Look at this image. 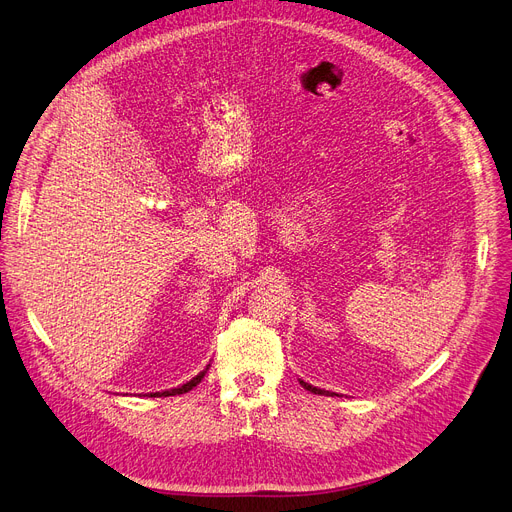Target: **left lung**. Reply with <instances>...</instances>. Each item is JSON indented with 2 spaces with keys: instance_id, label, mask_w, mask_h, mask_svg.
<instances>
[{
  "instance_id": "1",
  "label": "left lung",
  "mask_w": 512,
  "mask_h": 512,
  "mask_svg": "<svg viewBox=\"0 0 512 512\" xmlns=\"http://www.w3.org/2000/svg\"><path fill=\"white\" fill-rule=\"evenodd\" d=\"M301 385H303V389H307V391H311V393H318V395H324V393H328V391H324V389H318V387H311L309 383H305V381H299Z\"/></svg>"
}]
</instances>
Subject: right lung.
<instances>
[{"label":"right lung","instance_id":"add662e5","mask_svg":"<svg viewBox=\"0 0 512 512\" xmlns=\"http://www.w3.org/2000/svg\"><path fill=\"white\" fill-rule=\"evenodd\" d=\"M205 372H207V368L201 372V374H196L192 381H188L186 385H182V387H177V389H169V391H161V393H150V397H169V395H180V393H188L192 387H196L198 383L203 381V376H205Z\"/></svg>","mask_w":512,"mask_h":512}]
</instances>
